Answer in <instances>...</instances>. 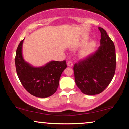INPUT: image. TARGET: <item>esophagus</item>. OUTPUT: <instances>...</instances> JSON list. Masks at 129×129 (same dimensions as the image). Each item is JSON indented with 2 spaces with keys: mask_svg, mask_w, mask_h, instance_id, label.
Here are the masks:
<instances>
[{
  "mask_svg": "<svg viewBox=\"0 0 129 129\" xmlns=\"http://www.w3.org/2000/svg\"><path fill=\"white\" fill-rule=\"evenodd\" d=\"M67 66H69V67H72L73 66V63H72V62L71 61H69L67 62Z\"/></svg>",
  "mask_w": 129,
  "mask_h": 129,
  "instance_id": "esophagus-1",
  "label": "esophagus"
}]
</instances>
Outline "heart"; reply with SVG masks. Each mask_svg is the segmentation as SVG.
<instances>
[{
	"label": "heart",
	"mask_w": 129,
	"mask_h": 129,
	"mask_svg": "<svg viewBox=\"0 0 129 129\" xmlns=\"http://www.w3.org/2000/svg\"><path fill=\"white\" fill-rule=\"evenodd\" d=\"M87 42V38H84L83 39H81L79 41L77 44L75 45V48H78V47H80L81 46L84 45L85 43ZM96 46V42L95 41H93L88 44H86L84 47L81 50V53H80V56L82 57H86L87 56H90V54L94 51V49Z\"/></svg>",
	"instance_id": "1"
}]
</instances>
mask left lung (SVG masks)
<instances>
[{"label": "left lung", "instance_id": "8db88e82", "mask_svg": "<svg viewBox=\"0 0 129 129\" xmlns=\"http://www.w3.org/2000/svg\"><path fill=\"white\" fill-rule=\"evenodd\" d=\"M98 29L101 34L98 49L73 67L76 85L88 95L100 94L106 89L116 69L115 45L104 29Z\"/></svg>", "mask_w": 129, "mask_h": 129}]
</instances>
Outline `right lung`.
Instances as JSON below:
<instances>
[{
	"instance_id": "obj_1",
	"label": "right lung",
	"mask_w": 129,
	"mask_h": 129,
	"mask_svg": "<svg viewBox=\"0 0 129 129\" xmlns=\"http://www.w3.org/2000/svg\"><path fill=\"white\" fill-rule=\"evenodd\" d=\"M23 39L19 43L15 57L17 76L22 85L31 94L38 98L53 95L59 86V79L66 69V60L51 61L45 66L35 67L25 61L22 56Z\"/></svg>"
}]
</instances>
